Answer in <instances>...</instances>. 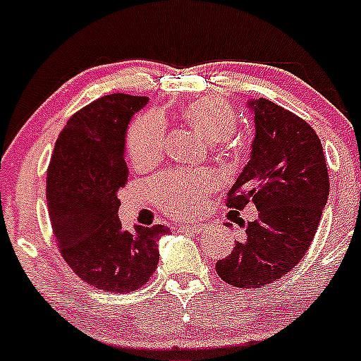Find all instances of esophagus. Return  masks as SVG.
I'll list each match as a JSON object with an SVG mask.
<instances>
[{"label": "esophagus", "mask_w": 361, "mask_h": 361, "mask_svg": "<svg viewBox=\"0 0 361 361\" xmlns=\"http://www.w3.org/2000/svg\"><path fill=\"white\" fill-rule=\"evenodd\" d=\"M179 231L196 232V234H200V232L204 231V226L203 224H184V226H179Z\"/></svg>", "instance_id": "esophagus-1"}]
</instances>
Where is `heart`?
<instances>
[{
  "mask_svg": "<svg viewBox=\"0 0 361 361\" xmlns=\"http://www.w3.org/2000/svg\"><path fill=\"white\" fill-rule=\"evenodd\" d=\"M180 117L208 145L227 141L238 129V115L219 98H200L185 104ZM165 142L164 120L148 114L135 118L127 133V154L135 169H148L161 158ZM213 179L207 172L165 173L153 182V195L160 207L173 216H189L200 210L203 197L212 191Z\"/></svg>",
  "mask_w": 361,
  "mask_h": 361,
  "instance_id": "b5f03b06",
  "label": "heart"
}]
</instances>
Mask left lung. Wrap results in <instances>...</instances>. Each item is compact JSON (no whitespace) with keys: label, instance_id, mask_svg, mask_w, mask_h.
<instances>
[{"label":"left lung","instance_id":"obj_1","mask_svg":"<svg viewBox=\"0 0 361 361\" xmlns=\"http://www.w3.org/2000/svg\"><path fill=\"white\" fill-rule=\"evenodd\" d=\"M255 139L251 158L227 195V207L255 203L241 241L215 263L234 288H262L281 279L305 257L315 238L329 196V173L315 130L286 108L251 99Z\"/></svg>","mask_w":361,"mask_h":361}]
</instances>
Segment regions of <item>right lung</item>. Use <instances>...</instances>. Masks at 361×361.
<instances>
[{
	"instance_id": "1",
	"label": "right lung",
	"mask_w": 361,
	"mask_h": 361,
	"mask_svg": "<svg viewBox=\"0 0 361 361\" xmlns=\"http://www.w3.org/2000/svg\"><path fill=\"white\" fill-rule=\"evenodd\" d=\"M148 96L115 92L72 115L56 139L46 200L61 257L96 289L133 293L149 281L165 226L123 231L117 192L129 176L126 134Z\"/></svg>"
}]
</instances>
